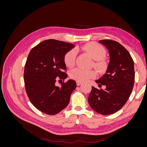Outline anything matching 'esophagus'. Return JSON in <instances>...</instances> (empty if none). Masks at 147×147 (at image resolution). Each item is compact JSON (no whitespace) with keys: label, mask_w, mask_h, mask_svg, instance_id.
Instances as JSON below:
<instances>
[{"label":"esophagus","mask_w":147,"mask_h":147,"mask_svg":"<svg viewBox=\"0 0 147 147\" xmlns=\"http://www.w3.org/2000/svg\"><path fill=\"white\" fill-rule=\"evenodd\" d=\"M76 83H77V86H80V84L82 83V82H78V81H77Z\"/></svg>","instance_id":"esophagus-1"}]
</instances>
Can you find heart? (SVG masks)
Here are the masks:
<instances>
[{
  "label": "heart",
  "mask_w": 147,
  "mask_h": 147,
  "mask_svg": "<svg viewBox=\"0 0 147 147\" xmlns=\"http://www.w3.org/2000/svg\"><path fill=\"white\" fill-rule=\"evenodd\" d=\"M82 50L90 56L95 62L93 64L95 67L99 70L105 69V63L102 59L105 56L106 51L105 48L98 43L91 42L86 44L82 47ZM77 51L75 49L69 51L64 56V63L68 67H72L75 63ZM71 78L78 82H86L96 77V72L93 70H86L77 67L71 70L69 72Z\"/></svg>",
  "instance_id": "obj_1"
}]
</instances>
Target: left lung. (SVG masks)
<instances>
[{
  "label": "left lung",
  "instance_id": "8db88e82",
  "mask_svg": "<svg viewBox=\"0 0 147 147\" xmlns=\"http://www.w3.org/2000/svg\"><path fill=\"white\" fill-rule=\"evenodd\" d=\"M99 42L108 50L110 62L105 74L96 82L106 88L92 86L88 103L96 112L106 115L117 112L126 103L134 87V65L129 53L119 43L110 40Z\"/></svg>",
  "mask_w": 147,
  "mask_h": 147
}]
</instances>
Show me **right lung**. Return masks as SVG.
Here are the masks:
<instances>
[{"mask_svg":"<svg viewBox=\"0 0 147 147\" xmlns=\"http://www.w3.org/2000/svg\"><path fill=\"white\" fill-rule=\"evenodd\" d=\"M74 47L72 43L49 39L34 47L28 55L24 72L26 93L35 107L46 114L55 115L65 109L77 87L73 80L60 87L55 84L56 77H67L63 72L67 69L64 58Z\"/></svg>","mask_w":147,"mask_h":147,"instance_id":"obj_1","label":"right lung"}]
</instances>
